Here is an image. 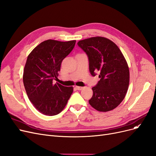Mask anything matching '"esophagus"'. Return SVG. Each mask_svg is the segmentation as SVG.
<instances>
[{
    "instance_id": "34e87169",
    "label": "esophagus",
    "mask_w": 156,
    "mask_h": 156,
    "mask_svg": "<svg viewBox=\"0 0 156 156\" xmlns=\"http://www.w3.org/2000/svg\"><path fill=\"white\" fill-rule=\"evenodd\" d=\"M75 88H76L77 90H82L83 87H80V86H76V87H75Z\"/></svg>"
}]
</instances>
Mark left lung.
Returning a JSON list of instances; mask_svg holds the SVG:
<instances>
[{
	"instance_id": "1",
	"label": "left lung",
	"mask_w": 156,
	"mask_h": 156,
	"mask_svg": "<svg viewBox=\"0 0 156 156\" xmlns=\"http://www.w3.org/2000/svg\"><path fill=\"white\" fill-rule=\"evenodd\" d=\"M78 45L87 54L89 71L100 80L92 88L89 104L98 112L113 110L122 102L126 94L129 71L128 63L117 44L104 37H93L81 40Z\"/></svg>"
}]
</instances>
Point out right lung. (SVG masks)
Segmentation results:
<instances>
[{
  "label": "right lung",
  "mask_w": 156,
  "mask_h": 156,
  "mask_svg": "<svg viewBox=\"0 0 156 156\" xmlns=\"http://www.w3.org/2000/svg\"><path fill=\"white\" fill-rule=\"evenodd\" d=\"M76 41H59L48 39L30 53L23 72V83L28 97L40 113L53 116L65 107L73 92L52 81L57 78L63 59L74 47Z\"/></svg>",
  "instance_id": "obj_1"
}]
</instances>
